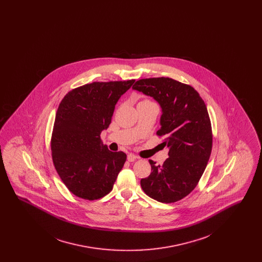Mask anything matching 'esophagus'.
<instances>
[{
	"label": "esophagus",
	"instance_id": "obj_1",
	"mask_svg": "<svg viewBox=\"0 0 262 262\" xmlns=\"http://www.w3.org/2000/svg\"><path fill=\"white\" fill-rule=\"evenodd\" d=\"M137 156H136L135 154H133V153H129V154L127 155V161H128V162H134V161L137 160Z\"/></svg>",
	"mask_w": 262,
	"mask_h": 262
}]
</instances>
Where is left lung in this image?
Here are the masks:
<instances>
[{"instance_id":"left-lung-1","label":"left lung","mask_w":262,"mask_h":262,"mask_svg":"<svg viewBox=\"0 0 262 262\" xmlns=\"http://www.w3.org/2000/svg\"><path fill=\"white\" fill-rule=\"evenodd\" d=\"M133 89L156 100L162 109L157 136L165 137L169 157L163 165L149 160L151 173L141 179L143 191L153 200L172 203L198 186L212 150L210 118L199 92L169 77L139 79Z\"/></svg>"}]
</instances>
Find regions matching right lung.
<instances>
[{
	"label": "right lung",
	"mask_w": 262,
	"mask_h": 262,
	"mask_svg": "<svg viewBox=\"0 0 262 262\" xmlns=\"http://www.w3.org/2000/svg\"><path fill=\"white\" fill-rule=\"evenodd\" d=\"M134 82L88 83L71 90L59 105L51 138L53 163L64 186L80 199L108 194L124 167L125 153L110 151L100 135L111 124L118 100Z\"/></svg>",
	"instance_id": "1"
}]
</instances>
